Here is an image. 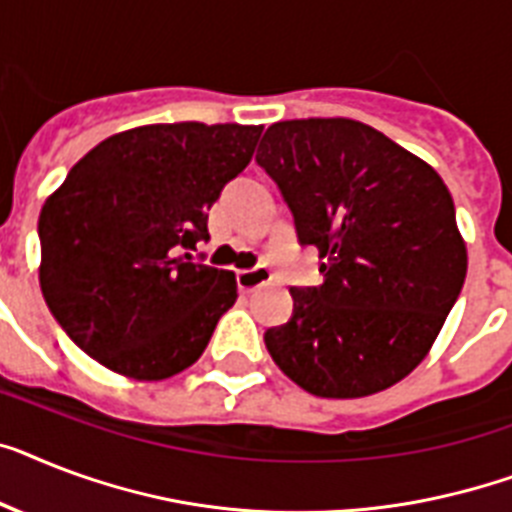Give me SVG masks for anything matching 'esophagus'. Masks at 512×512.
Wrapping results in <instances>:
<instances>
[{"label":"esophagus","instance_id":"1","mask_svg":"<svg viewBox=\"0 0 512 512\" xmlns=\"http://www.w3.org/2000/svg\"><path fill=\"white\" fill-rule=\"evenodd\" d=\"M273 273H270L268 265H255V268H247V270H236V286H239V292H252L257 286L268 284Z\"/></svg>","mask_w":512,"mask_h":512}]
</instances>
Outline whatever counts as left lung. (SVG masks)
<instances>
[{"label":"left lung","mask_w":512,"mask_h":512,"mask_svg":"<svg viewBox=\"0 0 512 512\" xmlns=\"http://www.w3.org/2000/svg\"><path fill=\"white\" fill-rule=\"evenodd\" d=\"M257 165L276 181L321 286H294L292 318L265 347L305 392L376 394L421 363L463 289L468 255L431 165L347 118L281 120Z\"/></svg>","instance_id":"left-lung-1"}]
</instances>
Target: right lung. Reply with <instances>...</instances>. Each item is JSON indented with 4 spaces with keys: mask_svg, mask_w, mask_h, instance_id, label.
Returning a JSON list of instances; mask_svg holds the SVG:
<instances>
[{
    "mask_svg": "<svg viewBox=\"0 0 512 512\" xmlns=\"http://www.w3.org/2000/svg\"><path fill=\"white\" fill-rule=\"evenodd\" d=\"M263 126L162 123L115 134L70 168L39 215L41 292L97 363L162 381L197 363L236 278L191 255L207 210ZM202 257V255H199Z\"/></svg>",
    "mask_w": 512,
    "mask_h": 512,
    "instance_id": "add662e5",
    "label": "right lung"
}]
</instances>
